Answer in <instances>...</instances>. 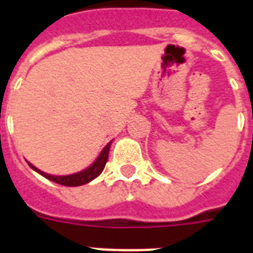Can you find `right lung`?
<instances>
[{
    "label": "right lung",
    "mask_w": 253,
    "mask_h": 253,
    "mask_svg": "<svg viewBox=\"0 0 253 253\" xmlns=\"http://www.w3.org/2000/svg\"><path fill=\"white\" fill-rule=\"evenodd\" d=\"M110 146L111 142H108L105 145V148L101 150V153L97 157V160L94 161L93 164L90 165L89 168H86L85 170H81L78 173H74V175H67V176H52V175H47L44 172H42L38 168H35L34 165L30 167L32 169H35L38 173H41L42 176H44L46 179L51 181H55L58 184H62V186L66 187H77V186H83V184H86L89 181H92L93 179H96L97 176L103 172L105 167V163L108 160V152H110Z\"/></svg>",
    "instance_id": "1"
}]
</instances>
